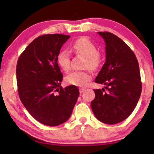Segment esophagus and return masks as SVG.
Returning <instances> with one entry per match:
<instances>
[{
	"instance_id": "1",
	"label": "esophagus",
	"mask_w": 154,
	"mask_h": 154,
	"mask_svg": "<svg viewBox=\"0 0 154 154\" xmlns=\"http://www.w3.org/2000/svg\"><path fill=\"white\" fill-rule=\"evenodd\" d=\"M85 91V88H79V93H83Z\"/></svg>"
}]
</instances>
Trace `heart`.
Returning a JSON list of instances; mask_svg holds the SVG:
<instances>
[{"label":"heart","instance_id":"1","mask_svg":"<svg viewBox=\"0 0 154 154\" xmlns=\"http://www.w3.org/2000/svg\"><path fill=\"white\" fill-rule=\"evenodd\" d=\"M72 48L77 54L86 57L85 66L91 69L95 70L100 66L101 57L98 53V49L95 44L86 38H80L76 40L72 44ZM57 62L59 66L67 72L70 69V53L67 50H63L57 56ZM92 78L91 73L86 71H73L65 77V82L68 85L85 87Z\"/></svg>","mask_w":154,"mask_h":154}]
</instances>
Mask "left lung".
Returning <instances> with one entry per match:
<instances>
[{
	"label": "left lung",
	"mask_w": 154,
	"mask_h": 154,
	"mask_svg": "<svg viewBox=\"0 0 154 154\" xmlns=\"http://www.w3.org/2000/svg\"><path fill=\"white\" fill-rule=\"evenodd\" d=\"M106 43V61L95 82L106 85L94 90L91 108L95 117L108 125L126 119L134 111L142 83L135 54L122 40L109 32H98Z\"/></svg>",
	"instance_id": "8db88e82"
}]
</instances>
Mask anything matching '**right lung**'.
I'll use <instances>...</instances> for the list:
<instances>
[{"instance_id": "obj_1", "label": "right lung", "mask_w": 154, "mask_h": 154, "mask_svg": "<svg viewBox=\"0 0 154 154\" xmlns=\"http://www.w3.org/2000/svg\"><path fill=\"white\" fill-rule=\"evenodd\" d=\"M69 38L61 34L41 35L26 48L17 61L21 101L37 121L48 126L67 121L79 97L77 87L61 86L63 75L57 56Z\"/></svg>"}]
</instances>
